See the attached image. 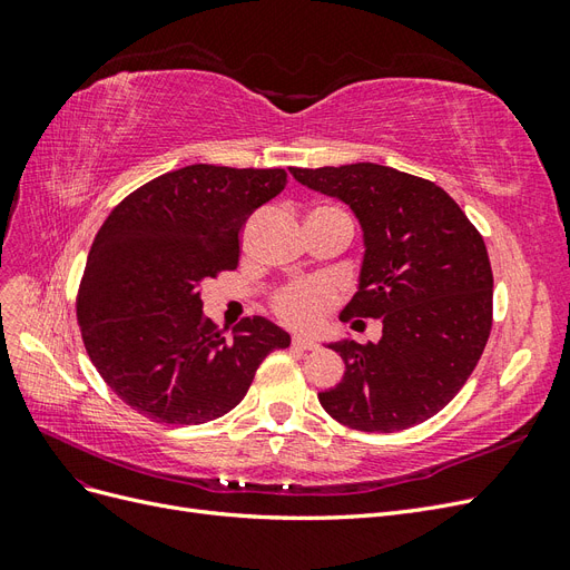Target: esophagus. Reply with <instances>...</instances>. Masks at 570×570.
<instances>
[{"mask_svg": "<svg viewBox=\"0 0 570 570\" xmlns=\"http://www.w3.org/2000/svg\"><path fill=\"white\" fill-rule=\"evenodd\" d=\"M292 347L299 350V352H312V350L318 347V344L312 337H295V340H292Z\"/></svg>", "mask_w": 570, "mask_h": 570, "instance_id": "34e87169", "label": "esophagus"}]
</instances>
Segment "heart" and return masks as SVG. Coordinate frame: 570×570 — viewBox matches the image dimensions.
<instances>
[{
	"instance_id": "b5f03b06",
	"label": "heart",
	"mask_w": 570,
	"mask_h": 570,
	"mask_svg": "<svg viewBox=\"0 0 570 570\" xmlns=\"http://www.w3.org/2000/svg\"><path fill=\"white\" fill-rule=\"evenodd\" d=\"M342 212L337 206H316L312 214ZM308 214V216H312ZM335 302V292L325 283H295L275 292L273 312L285 325L312 327L318 323L323 312Z\"/></svg>"
}]
</instances>
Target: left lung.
<instances>
[{"label": "left lung", "mask_w": 570, "mask_h": 570, "mask_svg": "<svg viewBox=\"0 0 570 570\" xmlns=\"http://www.w3.org/2000/svg\"><path fill=\"white\" fill-rule=\"evenodd\" d=\"M289 174L350 204L364 228L358 289L340 318L383 321L381 342L331 344L344 377L318 392L321 406L361 433H396L435 416L471 377L492 331L482 235L442 187L390 166Z\"/></svg>", "instance_id": "8db88e82"}]
</instances>
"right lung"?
Instances as JSON below:
<instances>
[{
    "instance_id": "add662e5",
    "label": "right lung",
    "mask_w": 570,
    "mask_h": 570,
    "mask_svg": "<svg viewBox=\"0 0 570 570\" xmlns=\"http://www.w3.org/2000/svg\"><path fill=\"white\" fill-rule=\"evenodd\" d=\"M285 185L283 168L193 164L137 187L99 228L76 314L97 373L130 409L166 425L214 421L243 402L273 350L289 347L262 316L226 340L199 292L237 268L247 218Z\"/></svg>"
}]
</instances>
